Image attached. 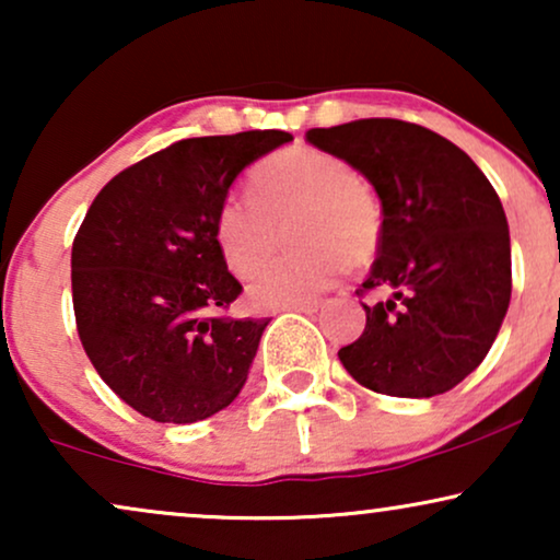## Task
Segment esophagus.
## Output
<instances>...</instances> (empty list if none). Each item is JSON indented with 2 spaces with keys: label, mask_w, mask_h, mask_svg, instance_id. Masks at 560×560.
I'll return each mask as SVG.
<instances>
[{
  "label": "esophagus",
  "mask_w": 560,
  "mask_h": 560,
  "mask_svg": "<svg viewBox=\"0 0 560 560\" xmlns=\"http://www.w3.org/2000/svg\"><path fill=\"white\" fill-rule=\"evenodd\" d=\"M320 308L318 301H305V303H295V305H285L282 311H298V313H316Z\"/></svg>",
  "instance_id": "34e87169"
}]
</instances>
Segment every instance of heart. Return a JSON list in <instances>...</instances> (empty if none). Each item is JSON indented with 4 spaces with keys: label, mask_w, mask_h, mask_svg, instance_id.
<instances>
[{
    "label": "heart",
    "mask_w": 560,
    "mask_h": 560,
    "mask_svg": "<svg viewBox=\"0 0 560 560\" xmlns=\"http://www.w3.org/2000/svg\"><path fill=\"white\" fill-rule=\"evenodd\" d=\"M289 226L293 250L259 271L249 301L259 308L313 301L349 267L377 257L385 213L374 190L339 155L295 144L265 160L252 175V196L229 194L217 211V244L229 270L257 272Z\"/></svg>",
    "instance_id": "1"
}]
</instances>
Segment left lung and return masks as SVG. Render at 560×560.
<instances>
[{
    "mask_svg": "<svg viewBox=\"0 0 560 560\" xmlns=\"http://www.w3.org/2000/svg\"><path fill=\"white\" fill-rule=\"evenodd\" d=\"M305 140L372 183L385 232L362 336L339 349L359 385L393 397L448 393L485 362L512 295L510 232L500 196L446 137L402 119L308 129Z\"/></svg>",
    "mask_w": 560,
    "mask_h": 560,
    "instance_id": "obj_1",
    "label": "left lung"
}]
</instances>
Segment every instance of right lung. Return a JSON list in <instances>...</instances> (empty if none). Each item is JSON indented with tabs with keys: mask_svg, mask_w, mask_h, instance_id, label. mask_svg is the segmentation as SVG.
<instances>
[{
	"mask_svg": "<svg viewBox=\"0 0 560 560\" xmlns=\"http://www.w3.org/2000/svg\"><path fill=\"white\" fill-rule=\"evenodd\" d=\"M280 129L190 137L129 165L89 206L71 252L79 339L106 385L158 423L224 410L270 318L226 316L242 285L213 234L236 175Z\"/></svg>",
	"mask_w": 560,
	"mask_h": 560,
	"instance_id": "right-lung-1",
	"label": "right lung"
}]
</instances>
